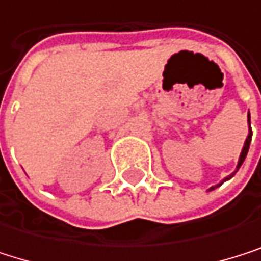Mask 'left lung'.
Segmentation results:
<instances>
[{"label": "left lung", "mask_w": 261, "mask_h": 261, "mask_svg": "<svg viewBox=\"0 0 261 261\" xmlns=\"http://www.w3.org/2000/svg\"><path fill=\"white\" fill-rule=\"evenodd\" d=\"M249 127H251V116H249ZM251 138H252V130H249V135H247V138H246V141H244V146H243V151H241V154H240V160H238V165H237V171H238V168H240V166L243 165V162H244V159H246V155H247V151H249ZM233 174H235V173H233ZM233 174H232V176H233ZM232 176L226 177V179H224L223 182L229 180V179H230ZM223 182H221V184H223ZM221 184H219V185H221ZM215 188H216V187H212L210 190H215ZM210 190H208V191H210Z\"/></svg>", "instance_id": "8db88e82"}]
</instances>
